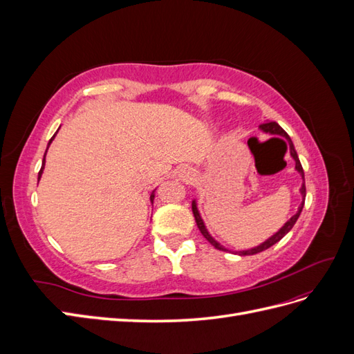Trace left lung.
Listing matches in <instances>:
<instances>
[{
    "mask_svg": "<svg viewBox=\"0 0 354 354\" xmlns=\"http://www.w3.org/2000/svg\"><path fill=\"white\" fill-rule=\"evenodd\" d=\"M260 128L261 130H264L266 133H270V134H277V136H283V137H286L288 138V142H289V149H291V155H292V158L295 159V169L298 171L299 174H301V177H303V180H304V171H303V167H301V162H299V159H298V155H297V152H295V149H294V145H292V142H291V138H289V136L286 134V131L283 130V128L277 124V122H264V124H261L260 125ZM299 192H301V195H303V199H306V185L303 183V186H301V189H299ZM303 205H304V202L301 203V205H299V208H298V211H297V214L295 216H292L291 218H289L286 223H285V226L277 232L276 234H273V236L270 238V239H267L264 243H261L260 246H257V248H252V250H246V251H239L238 254L239 255H254V254H259V252H261V251H264V250H267V248H270L272 245H274L276 242H279L285 234L291 230L292 227H294V224H295V221L298 220V217H299V214H301V209H303ZM192 211H194V216H195V220H196V224H198V229L201 230V233L203 234V238H205L214 248H217V250H220V251H224V248L223 246L218 243V242H216L214 241L211 236H209V233L207 232V229H205V226H203V221H202V218H201V216H199V212H198V208H196V203H195V201L192 202Z\"/></svg>",
    "mask_w": 354,
    "mask_h": 354,
    "instance_id": "1",
    "label": "left lung"
}]
</instances>
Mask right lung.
<instances>
[{
  "mask_svg": "<svg viewBox=\"0 0 354 354\" xmlns=\"http://www.w3.org/2000/svg\"><path fill=\"white\" fill-rule=\"evenodd\" d=\"M55 136H56V134H55ZM55 136H53V137H51V140H50V143L53 142V138H55ZM50 143H48V146H50ZM48 146H47V149H48ZM44 164H46V153H44V159H42V167H41V169H39V173H38V180L41 178V174H42V169H44ZM153 196H155V195L152 194V195H151V201H152V202H153Z\"/></svg>",
  "mask_w": 354,
  "mask_h": 354,
  "instance_id": "right-lung-1",
  "label": "right lung"
}]
</instances>
